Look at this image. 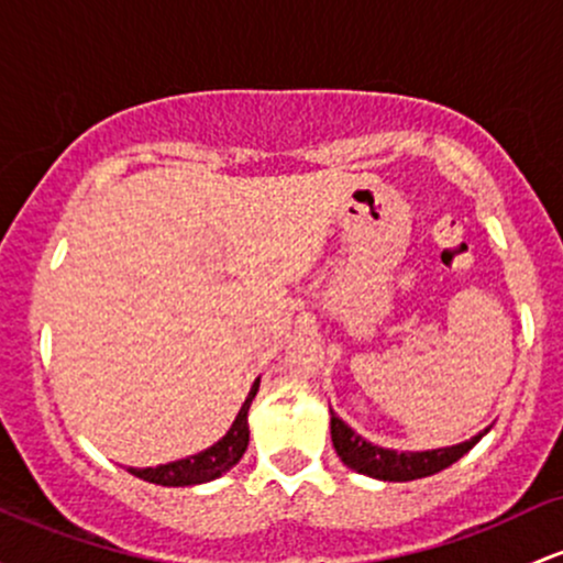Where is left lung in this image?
<instances>
[{
	"instance_id": "left-lung-1",
	"label": "left lung",
	"mask_w": 563,
	"mask_h": 563,
	"mask_svg": "<svg viewBox=\"0 0 563 563\" xmlns=\"http://www.w3.org/2000/svg\"><path fill=\"white\" fill-rule=\"evenodd\" d=\"M484 432L473 435L471 441L456 443V446L446 449H430V452H393V449H382L368 443L366 438L357 435V432L352 430L350 424H344L331 409V441L339 460L347 467H352L355 473H363L368 475V478L379 481H417L446 471V467L454 465L460 456L471 452Z\"/></svg>"
}]
</instances>
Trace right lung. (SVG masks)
I'll list each match as a JSON object with an SVG mask.
<instances>
[{
    "label": "right lung",
    "instance_id": "right-lung-1",
    "mask_svg": "<svg viewBox=\"0 0 563 563\" xmlns=\"http://www.w3.org/2000/svg\"><path fill=\"white\" fill-rule=\"evenodd\" d=\"M258 393V379L253 382L249 398L245 404L240 406L238 417H234L232 428L227 430V435L221 441H216L211 449L200 454L184 456V460L168 462V465H157V467H128V473H133L135 478H144L150 484L157 486H197V484H208V481L219 478L227 471H232L234 465L240 462V456L245 454L249 449V409L251 400L256 398Z\"/></svg>",
    "mask_w": 563,
    "mask_h": 563
}]
</instances>
